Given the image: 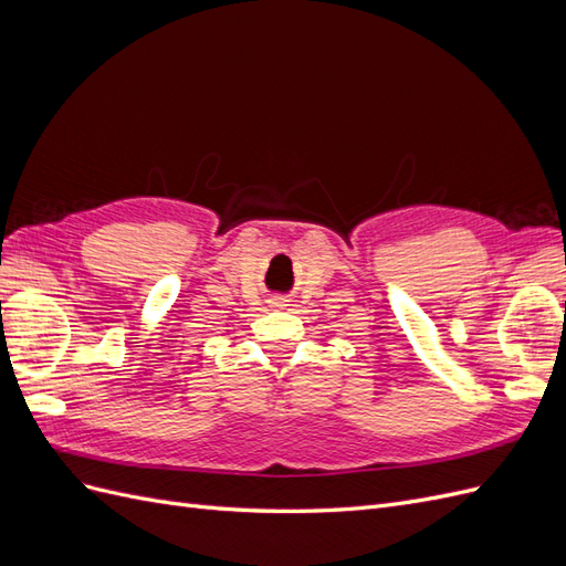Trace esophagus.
I'll use <instances>...</instances> for the list:
<instances>
[{
	"label": "esophagus",
	"mask_w": 566,
	"mask_h": 566,
	"mask_svg": "<svg viewBox=\"0 0 566 566\" xmlns=\"http://www.w3.org/2000/svg\"><path fill=\"white\" fill-rule=\"evenodd\" d=\"M281 306H285V304H281Z\"/></svg>",
	"instance_id": "obj_1"
}]
</instances>
